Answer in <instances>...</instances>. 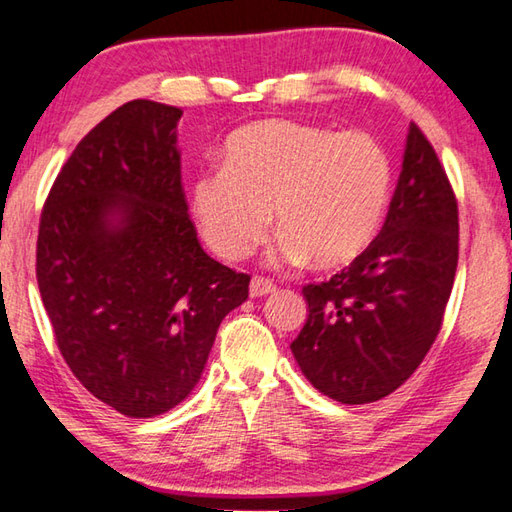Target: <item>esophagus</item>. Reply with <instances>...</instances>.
I'll list each match as a JSON object with an SVG mask.
<instances>
[{"label":"esophagus","mask_w":512,"mask_h":512,"mask_svg":"<svg viewBox=\"0 0 512 512\" xmlns=\"http://www.w3.org/2000/svg\"><path fill=\"white\" fill-rule=\"evenodd\" d=\"M275 293V284L266 277H253L250 279V297H266Z\"/></svg>","instance_id":"1"}]
</instances>
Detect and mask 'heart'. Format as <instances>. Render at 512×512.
Returning <instances> with one entry per match:
<instances>
[{"instance_id":"heart-1","label":"heart","mask_w":512,"mask_h":512,"mask_svg":"<svg viewBox=\"0 0 512 512\" xmlns=\"http://www.w3.org/2000/svg\"><path fill=\"white\" fill-rule=\"evenodd\" d=\"M390 186L393 164L373 135L264 119L226 139L224 166L193 179L190 206L204 242L230 262L264 242L275 210L277 262L342 268L375 242Z\"/></svg>"}]
</instances>
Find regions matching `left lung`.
I'll return each mask as SVG.
<instances>
[{
	"mask_svg": "<svg viewBox=\"0 0 512 512\" xmlns=\"http://www.w3.org/2000/svg\"><path fill=\"white\" fill-rule=\"evenodd\" d=\"M457 202L422 130L410 124L384 228L324 284L304 286L308 319L290 350L319 393L370 404L415 373L455 282Z\"/></svg>",
	"mask_w": 512,
	"mask_h": 512,
	"instance_id": "8db88e82",
	"label": "left lung"
}]
</instances>
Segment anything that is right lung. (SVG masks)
Segmentation results:
<instances>
[{
	"label": "right lung",
	"instance_id": "obj_1",
	"mask_svg": "<svg viewBox=\"0 0 512 512\" xmlns=\"http://www.w3.org/2000/svg\"><path fill=\"white\" fill-rule=\"evenodd\" d=\"M182 110L133 99L77 144L42 210L37 284L68 368L146 419L193 393L250 277L199 246L182 188Z\"/></svg>",
	"mask_w": 512,
	"mask_h": 512
}]
</instances>
